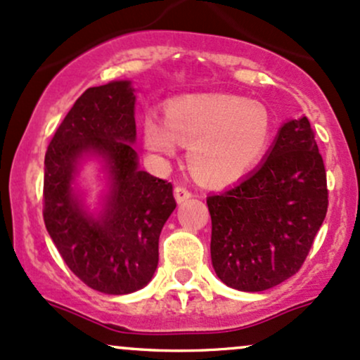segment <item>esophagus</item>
Segmentation results:
<instances>
[{"instance_id":"obj_1","label":"esophagus","mask_w":360,"mask_h":360,"mask_svg":"<svg viewBox=\"0 0 360 360\" xmlns=\"http://www.w3.org/2000/svg\"><path fill=\"white\" fill-rule=\"evenodd\" d=\"M192 197V192L188 191V188L181 187V185H179V187H175V199L179 204H181V202H185L187 199H191Z\"/></svg>"}]
</instances>
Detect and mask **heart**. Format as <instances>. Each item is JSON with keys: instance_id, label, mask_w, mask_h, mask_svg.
<instances>
[{"instance_id": "b5f03b06", "label": "heart", "mask_w": 360, "mask_h": 360, "mask_svg": "<svg viewBox=\"0 0 360 360\" xmlns=\"http://www.w3.org/2000/svg\"><path fill=\"white\" fill-rule=\"evenodd\" d=\"M272 122L267 108L236 95L205 93L172 100L161 119L148 112L144 144L158 158H169L179 144L188 146V163L207 184L243 179L267 149Z\"/></svg>"}]
</instances>
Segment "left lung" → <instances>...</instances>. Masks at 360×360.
Masks as SVG:
<instances>
[{"mask_svg": "<svg viewBox=\"0 0 360 360\" xmlns=\"http://www.w3.org/2000/svg\"><path fill=\"white\" fill-rule=\"evenodd\" d=\"M211 258L229 288L260 292L304 264L328 209L323 158L306 117L282 124L255 172L207 197Z\"/></svg>", "mask_w": 360, "mask_h": 360, "instance_id": "left-lung-1", "label": "left lung"}]
</instances>
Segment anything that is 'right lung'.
Segmentation results:
<instances>
[{
  "instance_id": "add662e5",
  "label": "right lung",
  "mask_w": 360,
  "mask_h": 360,
  "mask_svg": "<svg viewBox=\"0 0 360 360\" xmlns=\"http://www.w3.org/2000/svg\"><path fill=\"white\" fill-rule=\"evenodd\" d=\"M131 82L88 88L56 131L44 168V223L68 267L103 294L143 289L158 267L161 229L176 207L173 187L139 169ZM86 158L103 160V211L84 207L74 180Z\"/></svg>"
}]
</instances>
